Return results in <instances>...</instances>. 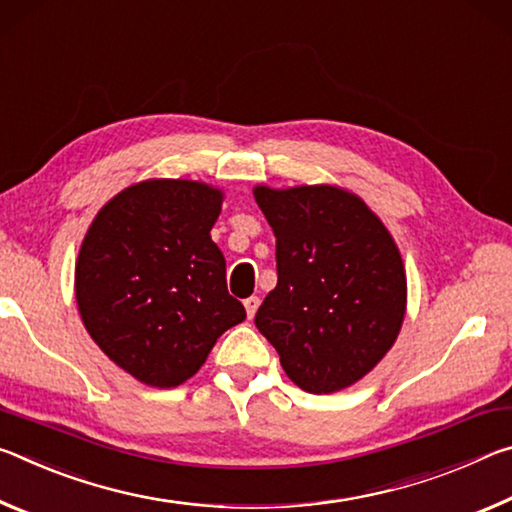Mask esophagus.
Returning a JSON list of instances; mask_svg holds the SVG:
<instances>
[{
  "instance_id": "34e87169",
  "label": "esophagus",
  "mask_w": 512,
  "mask_h": 512,
  "mask_svg": "<svg viewBox=\"0 0 512 512\" xmlns=\"http://www.w3.org/2000/svg\"><path fill=\"white\" fill-rule=\"evenodd\" d=\"M242 304H245V311H247V317L251 320V317L256 315V311H258V306H261V299L258 297H247L245 301H242Z\"/></svg>"
}]
</instances>
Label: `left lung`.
Returning <instances> with one entry per match:
<instances>
[{"mask_svg":"<svg viewBox=\"0 0 512 512\" xmlns=\"http://www.w3.org/2000/svg\"><path fill=\"white\" fill-rule=\"evenodd\" d=\"M276 238V288L256 329L301 390L347 388L388 354L404 322L399 249L358 197L331 186L256 188Z\"/></svg>","mask_w":512,"mask_h":512,"instance_id":"8db88e82","label":"left lung"}]
</instances>
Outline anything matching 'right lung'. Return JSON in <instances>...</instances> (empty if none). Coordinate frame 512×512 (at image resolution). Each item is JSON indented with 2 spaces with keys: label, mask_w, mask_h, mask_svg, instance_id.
Returning a JSON list of instances; mask_svg holds the SVG:
<instances>
[{
  "label": "right lung",
  "mask_w": 512,
  "mask_h": 512,
  "mask_svg": "<svg viewBox=\"0 0 512 512\" xmlns=\"http://www.w3.org/2000/svg\"><path fill=\"white\" fill-rule=\"evenodd\" d=\"M222 192L195 181L136 183L99 211L77 261L81 320L99 349L154 388L190 379L245 320L211 240Z\"/></svg>",
  "instance_id": "1"
}]
</instances>
